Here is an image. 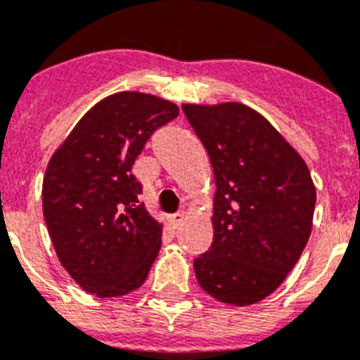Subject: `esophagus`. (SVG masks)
<instances>
[{"label":"esophagus","instance_id":"obj_1","mask_svg":"<svg viewBox=\"0 0 360 360\" xmlns=\"http://www.w3.org/2000/svg\"><path fill=\"white\" fill-rule=\"evenodd\" d=\"M184 219H186V214H184V212H176L174 215H171L169 222H171V226H173V228H178V226L184 222Z\"/></svg>","mask_w":360,"mask_h":360}]
</instances>
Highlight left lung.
Instances as JSON below:
<instances>
[{"label": "left lung", "instance_id": "left-lung-1", "mask_svg": "<svg viewBox=\"0 0 360 360\" xmlns=\"http://www.w3.org/2000/svg\"><path fill=\"white\" fill-rule=\"evenodd\" d=\"M215 176L214 242L194 259L201 288L231 306L269 297L309 240L316 189L302 157L240 102L182 105Z\"/></svg>", "mask_w": 360, "mask_h": 360}]
</instances>
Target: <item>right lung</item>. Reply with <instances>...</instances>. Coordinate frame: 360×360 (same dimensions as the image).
Listing matches in <instances>:
<instances>
[{"mask_svg":"<svg viewBox=\"0 0 360 360\" xmlns=\"http://www.w3.org/2000/svg\"><path fill=\"white\" fill-rule=\"evenodd\" d=\"M178 105L120 91L94 105L47 164L42 208L63 269L84 292L122 297L145 283L162 224L139 203L132 164Z\"/></svg>","mask_w":360,"mask_h":360,"instance_id":"1","label":"right lung"}]
</instances>
